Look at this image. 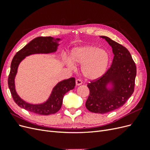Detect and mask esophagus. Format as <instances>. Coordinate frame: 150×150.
Returning a JSON list of instances; mask_svg holds the SVG:
<instances>
[{"mask_svg": "<svg viewBox=\"0 0 150 150\" xmlns=\"http://www.w3.org/2000/svg\"><path fill=\"white\" fill-rule=\"evenodd\" d=\"M82 83H83V82H82V81H81V79H78L76 80V86L81 85V84H82Z\"/></svg>", "mask_w": 150, "mask_h": 150, "instance_id": "34e87169", "label": "esophagus"}]
</instances>
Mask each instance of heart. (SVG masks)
I'll return each instance as SVG.
<instances>
[{"mask_svg":"<svg viewBox=\"0 0 150 150\" xmlns=\"http://www.w3.org/2000/svg\"><path fill=\"white\" fill-rule=\"evenodd\" d=\"M69 64L81 66V72L86 79L95 80L106 72L111 62L110 54L106 50L93 45L75 47L70 54Z\"/></svg>","mask_w":150,"mask_h":150,"instance_id":"obj_1","label":"heart"}]
</instances>
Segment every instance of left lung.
<instances>
[{
	"mask_svg": "<svg viewBox=\"0 0 150 150\" xmlns=\"http://www.w3.org/2000/svg\"><path fill=\"white\" fill-rule=\"evenodd\" d=\"M100 38L105 39L111 46L114 57L106 73L88 84L90 93L86 107L91 112L104 114L123 106L132 95L137 67L125 47L106 36Z\"/></svg>",
	"mask_w": 150,
	"mask_h": 150,
	"instance_id": "left-lung-1",
	"label": "left lung"
}]
</instances>
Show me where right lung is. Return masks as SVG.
Segmentation results:
<instances>
[{"mask_svg":"<svg viewBox=\"0 0 150 150\" xmlns=\"http://www.w3.org/2000/svg\"><path fill=\"white\" fill-rule=\"evenodd\" d=\"M61 39L52 37H38L31 41L18 51L11 65V71L8 78V86L13 101L19 107L27 111L40 115L54 114L60 110L63 98L66 93L74 89L76 85L75 78H71L58 83L53 88L47 100L42 104H33L25 102L17 94L15 87V77L20 62L26 56L34 54H49L55 52Z\"/></svg>","mask_w":150,"mask_h":150,"instance_id":"1","label":"right lung"}]
</instances>
